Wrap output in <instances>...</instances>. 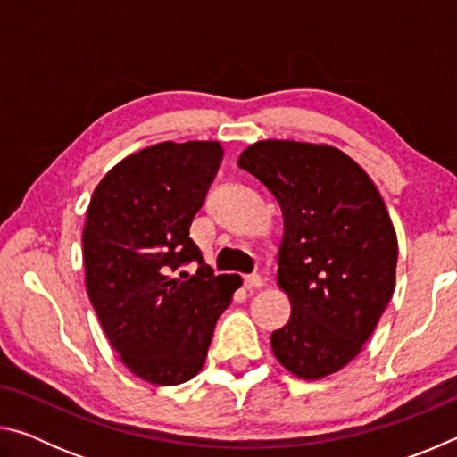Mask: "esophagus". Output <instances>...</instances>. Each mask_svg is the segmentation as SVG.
I'll list each match as a JSON object with an SVG mask.
<instances>
[{
    "instance_id": "obj_1",
    "label": "esophagus",
    "mask_w": 457,
    "mask_h": 457,
    "mask_svg": "<svg viewBox=\"0 0 457 457\" xmlns=\"http://www.w3.org/2000/svg\"><path fill=\"white\" fill-rule=\"evenodd\" d=\"M244 286H245L247 290H252V288H262V286H264V278L258 276V274L244 276Z\"/></svg>"
}]
</instances>
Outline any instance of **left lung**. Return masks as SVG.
I'll use <instances>...</instances> for the list:
<instances>
[{
  "label": "left lung",
  "mask_w": 457,
  "mask_h": 457,
  "mask_svg": "<svg viewBox=\"0 0 457 457\" xmlns=\"http://www.w3.org/2000/svg\"><path fill=\"white\" fill-rule=\"evenodd\" d=\"M237 165L280 204L278 288L292 312L272 332L290 375L319 381L362 351L395 290L397 234L381 193L337 146L266 138Z\"/></svg>",
  "instance_id": "obj_1"
}]
</instances>
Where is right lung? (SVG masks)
I'll return each instance as SVG.
<instances>
[{
	"instance_id": "obj_1",
	"label": "right lung",
	"mask_w": 457,
	"mask_h": 457,
	"mask_svg": "<svg viewBox=\"0 0 457 457\" xmlns=\"http://www.w3.org/2000/svg\"><path fill=\"white\" fill-rule=\"evenodd\" d=\"M221 157L218 141L146 146L90 197L87 294L122 365L151 385H179L204 369L215 322L242 286L237 274L215 276L189 237ZM191 261L195 275L180 270Z\"/></svg>"
}]
</instances>
